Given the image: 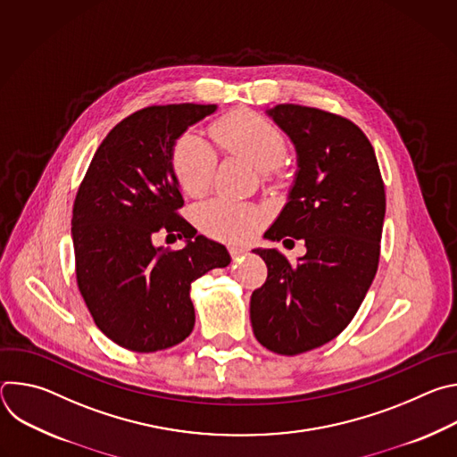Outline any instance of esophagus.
<instances>
[{"label": "esophagus", "instance_id": "esophagus-1", "mask_svg": "<svg viewBox=\"0 0 457 457\" xmlns=\"http://www.w3.org/2000/svg\"><path fill=\"white\" fill-rule=\"evenodd\" d=\"M228 251L231 254V258H240V256H244L247 253V249L242 247V245H229Z\"/></svg>", "mask_w": 457, "mask_h": 457}]
</instances>
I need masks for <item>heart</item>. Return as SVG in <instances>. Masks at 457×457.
<instances>
[{
    "mask_svg": "<svg viewBox=\"0 0 457 457\" xmlns=\"http://www.w3.org/2000/svg\"><path fill=\"white\" fill-rule=\"evenodd\" d=\"M212 139L224 154L235 155L264 173L278 168L287 152V143L280 129L247 110H237L219 119L212 126ZM170 162L175 180L191 197L206 193L217 168L212 146L193 132L182 134L173 143ZM195 220L208 237L237 242L253 233L262 220V213L251 204L213 199L199 206Z\"/></svg>",
    "mask_w": 457,
    "mask_h": 457,
    "instance_id": "1",
    "label": "heart"
}]
</instances>
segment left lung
<instances>
[{"label": "left lung", "mask_w": 457, "mask_h": 457, "mask_svg": "<svg viewBox=\"0 0 457 457\" xmlns=\"http://www.w3.org/2000/svg\"><path fill=\"white\" fill-rule=\"evenodd\" d=\"M266 112L293 141L298 170L264 237L303 238L307 253L293 266L277 249H254L268 278L249 312L260 344L295 356L337 338L360 309L378 271L385 187L374 148L353 120L300 104Z\"/></svg>", "instance_id": "8db88e82"}]
</instances>
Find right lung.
<instances>
[{
    "label": "right lung",
    "mask_w": 457,
    "mask_h": 457,
    "mask_svg": "<svg viewBox=\"0 0 457 457\" xmlns=\"http://www.w3.org/2000/svg\"><path fill=\"white\" fill-rule=\"evenodd\" d=\"M217 104L148 106L115 124L97 148L72 212L76 277L97 328L117 345L155 353L195 325L191 282L231 258L177 212L173 143ZM187 238L182 250L153 245L155 234Z\"/></svg>",
    "instance_id": "right-lung-1"
}]
</instances>
